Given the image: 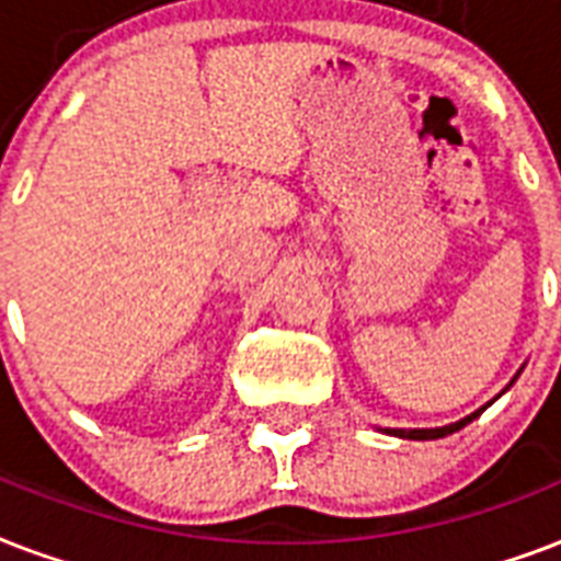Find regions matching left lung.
<instances>
[{"mask_svg": "<svg viewBox=\"0 0 561 561\" xmlns=\"http://www.w3.org/2000/svg\"><path fill=\"white\" fill-rule=\"evenodd\" d=\"M489 407V403H485ZM483 407V410H485ZM483 410L471 412L468 419L457 421V424H447V427H430V430H386V433H392V436H401V438H419V442H427V438H442V436H450V433H457V430H462L466 424H471V421L480 415Z\"/></svg>", "mask_w": 561, "mask_h": 561, "instance_id": "left-lung-1", "label": "left lung"}]
</instances>
